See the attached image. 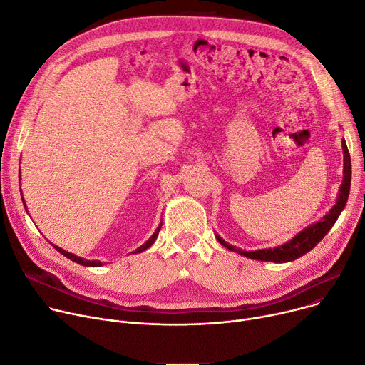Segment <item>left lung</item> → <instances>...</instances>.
<instances>
[{
  "label": "left lung",
  "instance_id": "obj_1",
  "mask_svg": "<svg viewBox=\"0 0 365 365\" xmlns=\"http://www.w3.org/2000/svg\"><path fill=\"white\" fill-rule=\"evenodd\" d=\"M341 147H344V155H345L344 181H341L336 205L323 218V221H318L317 224L309 225L308 228H305L304 231H301L297 235H294V237L290 242H287L282 246H278V247H274V249H261V250H255V252H245L239 247L228 245L225 240H222L220 235L217 234L218 242L231 252H237V253L246 256V258L256 259V261H264V262L265 261L267 262H290V261L301 258V256H304L311 249H314L317 246V243L323 240L324 235L334 225V222L337 221V218L340 215V212L344 210V207L348 202L349 188H351V174H352L351 156H349V150H348V145H346L345 140L341 141Z\"/></svg>",
  "mask_w": 365,
  "mask_h": 365
}]
</instances>
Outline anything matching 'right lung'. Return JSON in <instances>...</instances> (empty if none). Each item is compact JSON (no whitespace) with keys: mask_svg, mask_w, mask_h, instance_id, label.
<instances>
[{"mask_svg":"<svg viewBox=\"0 0 365 365\" xmlns=\"http://www.w3.org/2000/svg\"><path fill=\"white\" fill-rule=\"evenodd\" d=\"M24 203H25V200H24ZM160 227H162V224L158 227V230L153 232V235L152 237H150L143 246H140L134 253H140V252H143V250H145L147 247H150L152 246L153 243H155V240L158 239V235H159V231H160ZM61 255H64L66 256V258H69L71 261H73V262H76V264H79V265H85V267H101V262L100 261H87V259H83V258H79V256H76V255H73V253H69V252H66V250H63V249H60L58 246H54Z\"/></svg>","mask_w":365,"mask_h":365,"instance_id":"obj_1","label":"right lung"}]
</instances>
